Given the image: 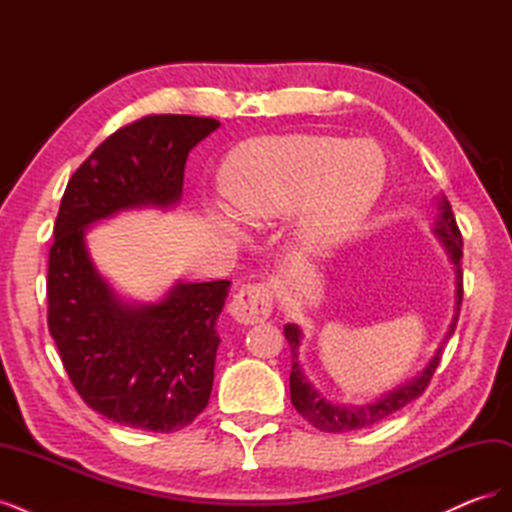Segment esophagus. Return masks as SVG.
Listing matches in <instances>:
<instances>
[{"mask_svg":"<svg viewBox=\"0 0 512 512\" xmlns=\"http://www.w3.org/2000/svg\"><path fill=\"white\" fill-rule=\"evenodd\" d=\"M273 292L267 284H250L232 297L228 312L241 324H258L271 316Z\"/></svg>","mask_w":512,"mask_h":512,"instance_id":"34e87169","label":"esophagus"}]
</instances>
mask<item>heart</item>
<instances>
[{
    "instance_id": "heart-1",
    "label": "heart",
    "mask_w": 512,
    "mask_h": 512,
    "mask_svg": "<svg viewBox=\"0 0 512 512\" xmlns=\"http://www.w3.org/2000/svg\"><path fill=\"white\" fill-rule=\"evenodd\" d=\"M377 153V173L366 153ZM384 164L365 141L284 134L232 149L222 164V194L232 218L260 224L299 211L292 239L299 252L327 254L361 228L382 192ZM213 222L228 226L224 213Z\"/></svg>"
}]
</instances>
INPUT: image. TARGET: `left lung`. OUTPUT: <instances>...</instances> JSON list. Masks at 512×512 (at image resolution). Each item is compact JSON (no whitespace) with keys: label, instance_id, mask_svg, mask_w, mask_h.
Masks as SVG:
<instances>
[{"label":"left lung","instance_id":"left-lung-1","mask_svg":"<svg viewBox=\"0 0 512 512\" xmlns=\"http://www.w3.org/2000/svg\"><path fill=\"white\" fill-rule=\"evenodd\" d=\"M433 235H436L438 241L442 243L444 252H446L448 260L453 262V269H455V314L451 320V327H448L436 354H433V359L427 363V367L423 371H418V376H414L412 380L399 384L397 389L384 393L376 401H369V404H363V406L333 404V401L324 397L303 374L301 363H299V348H301V339H303L301 327L299 324H286L284 327V335H286L290 350H292L290 401H292V406L297 408V412L303 418H307V421L312 423L316 429L329 431V433H344V431L369 427V425L384 421L386 416L395 414L404 406H408L410 401L421 397L423 391L427 389L433 371H436V367L442 359V350H444L448 339H451L455 333L457 320H459V305L463 299V273H461L463 241H461V232L457 228L451 203H448L446 196L438 198V213H436V222H433Z\"/></svg>","mask_w":512,"mask_h":512}]
</instances>
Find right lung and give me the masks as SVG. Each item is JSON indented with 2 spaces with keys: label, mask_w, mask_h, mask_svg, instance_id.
Wrapping results in <instances>:
<instances>
[{
  "label": "right lung",
  "mask_w": 512,
  "mask_h": 512,
  "mask_svg": "<svg viewBox=\"0 0 512 512\" xmlns=\"http://www.w3.org/2000/svg\"><path fill=\"white\" fill-rule=\"evenodd\" d=\"M218 128L209 117L138 119L91 153L61 198L49 331L74 389L113 423L168 433L207 408L230 282L179 280L156 303L126 301L89 256L87 228L130 209H173L188 153Z\"/></svg>",
  "instance_id": "1"
}]
</instances>
